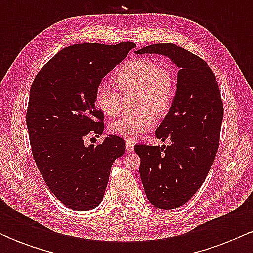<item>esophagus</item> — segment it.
Masks as SVG:
<instances>
[{
	"label": "esophagus",
	"instance_id": "obj_1",
	"mask_svg": "<svg viewBox=\"0 0 253 253\" xmlns=\"http://www.w3.org/2000/svg\"><path fill=\"white\" fill-rule=\"evenodd\" d=\"M125 146H126V151L127 152H133V150H134V143L130 140H126V143H125Z\"/></svg>",
	"mask_w": 253,
	"mask_h": 253
}]
</instances>
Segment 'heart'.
I'll return each mask as SVG.
<instances>
[{
    "mask_svg": "<svg viewBox=\"0 0 253 253\" xmlns=\"http://www.w3.org/2000/svg\"><path fill=\"white\" fill-rule=\"evenodd\" d=\"M115 83L124 94L139 92V114L125 115L109 125L113 134L134 140L150 130L156 124V115L169 112L176 92V80L167 66L146 58H136L125 63L114 75ZM95 102L101 112L114 117L121 106V94L114 85L101 82L95 91Z\"/></svg>",
    "mask_w": 253,
    "mask_h": 253,
    "instance_id": "b5f03b06",
    "label": "heart"
}]
</instances>
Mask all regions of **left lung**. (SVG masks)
I'll return each mask as SVG.
<instances>
[{
	"label": "left lung",
	"mask_w": 253,
	"mask_h": 253,
	"mask_svg": "<svg viewBox=\"0 0 253 253\" xmlns=\"http://www.w3.org/2000/svg\"><path fill=\"white\" fill-rule=\"evenodd\" d=\"M169 57L179 68L175 100L156 136L170 146H134L140 157L145 193L155 207H181L200 189L217 149L223 106L216 77L208 64L175 43H155L135 51Z\"/></svg>",
	"instance_id": "1"
}]
</instances>
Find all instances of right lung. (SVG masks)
Segmentation results:
<instances>
[{
    "mask_svg": "<svg viewBox=\"0 0 253 253\" xmlns=\"http://www.w3.org/2000/svg\"><path fill=\"white\" fill-rule=\"evenodd\" d=\"M134 47L132 42L69 46L32 83L26 123L33 158L48 189L71 210L100 205L112 165L125 153L120 136L108 135L96 146H85L84 139L103 133L104 114L95 104L97 85Z\"/></svg>",
    "mask_w": 253,
    "mask_h": 253,
    "instance_id": "obj_1",
    "label": "right lung"
}]
</instances>
